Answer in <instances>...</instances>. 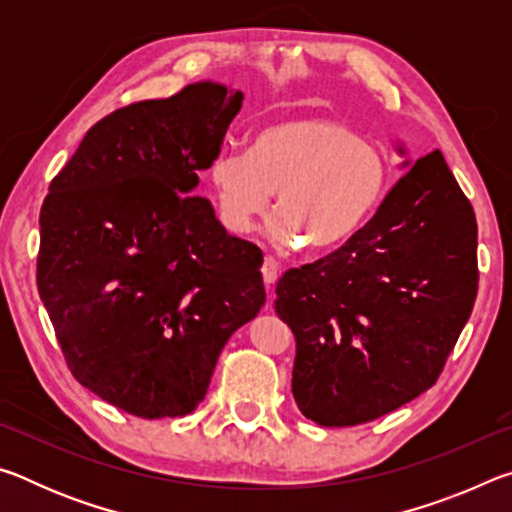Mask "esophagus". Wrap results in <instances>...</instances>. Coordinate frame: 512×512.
Segmentation results:
<instances>
[{
  "instance_id": "34e87169",
  "label": "esophagus",
  "mask_w": 512,
  "mask_h": 512,
  "mask_svg": "<svg viewBox=\"0 0 512 512\" xmlns=\"http://www.w3.org/2000/svg\"><path fill=\"white\" fill-rule=\"evenodd\" d=\"M277 273H280V262H277L275 257H266L264 266H262V275H264V282L268 289H271V284H275Z\"/></svg>"
}]
</instances>
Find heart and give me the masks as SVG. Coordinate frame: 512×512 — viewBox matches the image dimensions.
Here are the masks:
<instances>
[{
    "mask_svg": "<svg viewBox=\"0 0 512 512\" xmlns=\"http://www.w3.org/2000/svg\"><path fill=\"white\" fill-rule=\"evenodd\" d=\"M388 173L381 146L343 121L293 117L259 128L248 155L221 153L210 178L232 232L253 230L277 194L275 235H302L307 246L325 248L354 235L377 210Z\"/></svg>",
    "mask_w": 512,
    "mask_h": 512,
    "instance_id": "obj_1",
    "label": "heart"
}]
</instances>
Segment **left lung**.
<instances>
[{"instance_id":"left-lung-1","label":"left lung","mask_w":512,"mask_h":512,"mask_svg":"<svg viewBox=\"0 0 512 512\" xmlns=\"http://www.w3.org/2000/svg\"><path fill=\"white\" fill-rule=\"evenodd\" d=\"M476 289L472 203L433 151L341 248L277 282V316L296 334L291 391L302 415L352 427L429 391Z\"/></svg>"}]
</instances>
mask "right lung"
<instances>
[{
    "instance_id": "right-lung-1",
    "label": "right lung",
    "mask_w": 512,
    "mask_h": 512,
    "mask_svg": "<svg viewBox=\"0 0 512 512\" xmlns=\"http://www.w3.org/2000/svg\"><path fill=\"white\" fill-rule=\"evenodd\" d=\"M241 101L194 83L110 112L42 203L38 291L67 368L137 418L192 413L225 343L266 302L262 250L192 194Z\"/></svg>"
}]
</instances>
